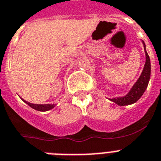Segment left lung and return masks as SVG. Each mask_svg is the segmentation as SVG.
I'll return each mask as SVG.
<instances>
[{
  "mask_svg": "<svg viewBox=\"0 0 161 161\" xmlns=\"http://www.w3.org/2000/svg\"><path fill=\"white\" fill-rule=\"evenodd\" d=\"M143 47H144L145 55H146V61L145 65L142 69V72L138 80L136 81L132 88L130 90V92L124 96H119V97H115L109 99V100L114 102L115 104L120 106H125L132 104L135 102H137L141 98L142 94L144 93L147 87L148 82L150 80L151 77V61L149 56L146 51V45L144 42L142 41Z\"/></svg>",
  "mask_w": 161,
  "mask_h": 161,
  "instance_id": "left-lung-1",
  "label": "left lung"
}]
</instances>
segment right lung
I'll use <instances>...</instances> for the list:
<instances>
[{
  "label": "right lung",
  "instance_id": "1",
  "mask_svg": "<svg viewBox=\"0 0 161 161\" xmlns=\"http://www.w3.org/2000/svg\"><path fill=\"white\" fill-rule=\"evenodd\" d=\"M22 99V98H21ZM23 101L26 103V104H28L31 108H34V109L37 110V111H41V112H45L48 111V110L53 108L56 106V104H31V103H29V102L26 101L23 99H22Z\"/></svg>",
  "mask_w": 161,
  "mask_h": 161
}]
</instances>
